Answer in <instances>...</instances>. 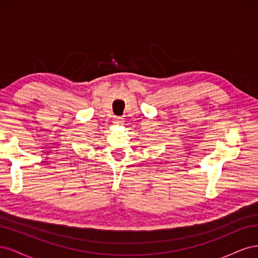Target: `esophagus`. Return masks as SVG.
Listing matches in <instances>:
<instances>
[{"instance_id": "obj_1", "label": "esophagus", "mask_w": 258, "mask_h": 258, "mask_svg": "<svg viewBox=\"0 0 258 258\" xmlns=\"http://www.w3.org/2000/svg\"><path fill=\"white\" fill-rule=\"evenodd\" d=\"M113 122L115 124H121L122 123V118H121V117H114Z\"/></svg>"}]
</instances>
